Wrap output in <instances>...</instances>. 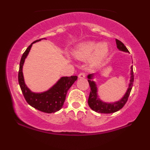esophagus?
<instances>
[{"label":"esophagus","mask_w":150,"mask_h":150,"mask_svg":"<svg viewBox=\"0 0 150 150\" xmlns=\"http://www.w3.org/2000/svg\"><path fill=\"white\" fill-rule=\"evenodd\" d=\"M86 76V73L85 72H81L79 74V79H84Z\"/></svg>","instance_id":"obj_1"}]
</instances>
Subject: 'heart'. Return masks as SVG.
Masks as SVG:
<instances>
[{
  "label": "heart",
  "mask_w": 150,
  "mask_h": 150,
  "mask_svg": "<svg viewBox=\"0 0 150 150\" xmlns=\"http://www.w3.org/2000/svg\"><path fill=\"white\" fill-rule=\"evenodd\" d=\"M108 50L107 45L104 43L97 46V44L95 42H88L79 45L75 51L74 54L76 58L84 60L89 58L94 52L90 59V63L92 65H95L98 64L104 59L107 54Z\"/></svg>",
  "instance_id": "heart-1"
}]
</instances>
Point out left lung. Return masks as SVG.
<instances>
[{
	"label": "left lung",
	"mask_w": 150,
	"mask_h": 150,
	"mask_svg": "<svg viewBox=\"0 0 150 150\" xmlns=\"http://www.w3.org/2000/svg\"><path fill=\"white\" fill-rule=\"evenodd\" d=\"M116 44L119 50L129 52L125 45L117 39H116ZM92 77H93V74L88 75V79H89L88 82H89L90 88H91L89 99H88V104L92 110L96 112H100V113H112V112L118 111L119 110L124 107V106L128 101V97L132 88L133 82H134V72H133L132 66L131 67L130 83L129 84V87L127 90V92L122 100L118 102H114V103H105L98 99L97 96V87H96L95 82L91 81Z\"/></svg>",
	"instance_id": "left-lung-1"
}]
</instances>
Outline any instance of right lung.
I'll return each instance as SVG.
<instances>
[{
    "instance_id": "1",
    "label": "right lung",
    "mask_w": 150,
    "mask_h": 150,
    "mask_svg": "<svg viewBox=\"0 0 150 150\" xmlns=\"http://www.w3.org/2000/svg\"><path fill=\"white\" fill-rule=\"evenodd\" d=\"M41 40L42 39L33 42L22 54L20 62L19 71H18V83L24 97L29 105L42 112L52 113L58 111L62 108L67 91L76 81L78 76H71L69 77H62L57 82V84H55L51 89L46 92L37 93L30 91L24 83L23 74H22V66L25 58L30 50L32 44Z\"/></svg>"
}]
</instances>
